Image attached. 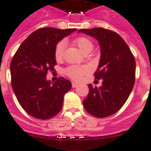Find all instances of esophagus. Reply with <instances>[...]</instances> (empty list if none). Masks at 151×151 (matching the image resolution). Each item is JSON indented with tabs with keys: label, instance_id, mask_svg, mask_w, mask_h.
<instances>
[{
	"label": "esophagus",
	"instance_id": "1",
	"mask_svg": "<svg viewBox=\"0 0 151 151\" xmlns=\"http://www.w3.org/2000/svg\"><path fill=\"white\" fill-rule=\"evenodd\" d=\"M78 86V83H75V82H72V87L73 88H76Z\"/></svg>",
	"mask_w": 151,
	"mask_h": 151
}]
</instances>
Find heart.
I'll list each match as a JSON object with an SVG mask.
<instances>
[{"label":"heart","mask_w":151,"mask_h":151,"mask_svg":"<svg viewBox=\"0 0 151 151\" xmlns=\"http://www.w3.org/2000/svg\"><path fill=\"white\" fill-rule=\"evenodd\" d=\"M73 44L80 49L83 53L88 54L93 48V45L89 39L85 37H79L73 41ZM65 42L63 41L57 43L55 48L54 54L56 60H61L63 57V52L65 49ZM65 73L69 78L75 81H80L82 77L88 73V69L85 66H70L65 69Z\"/></svg>","instance_id":"b5f03b06"}]
</instances>
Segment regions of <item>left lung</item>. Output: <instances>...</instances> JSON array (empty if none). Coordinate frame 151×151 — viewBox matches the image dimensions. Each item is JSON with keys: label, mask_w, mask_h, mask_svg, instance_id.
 I'll return each mask as SVG.
<instances>
[{"label": "left lung", "mask_w": 151, "mask_h": 151, "mask_svg": "<svg viewBox=\"0 0 151 151\" xmlns=\"http://www.w3.org/2000/svg\"><path fill=\"white\" fill-rule=\"evenodd\" d=\"M78 32L93 37L99 41L101 58L95 79H103L99 88L88 85L89 92L83 104L88 114L96 117L114 114L122 107L133 88L136 61L122 37L104 28L81 29Z\"/></svg>", "instance_id": "8db88e82"}]
</instances>
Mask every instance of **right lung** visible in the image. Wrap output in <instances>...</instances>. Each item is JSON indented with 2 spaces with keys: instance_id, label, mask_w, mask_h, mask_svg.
<instances>
[{
  "instance_id": "add662e5",
  "label": "right lung",
  "mask_w": 151,
  "mask_h": 151,
  "mask_svg": "<svg viewBox=\"0 0 151 151\" xmlns=\"http://www.w3.org/2000/svg\"><path fill=\"white\" fill-rule=\"evenodd\" d=\"M75 30L40 28L21 44L14 55L10 64L12 87L21 106L32 117L46 120L60 112L71 82L61 77L51 85L46 75L55 70L57 43Z\"/></svg>"
}]
</instances>
